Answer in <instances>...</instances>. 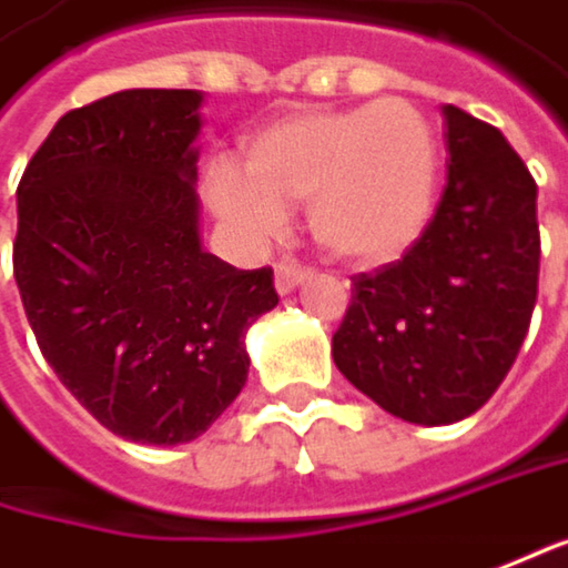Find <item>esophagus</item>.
Returning <instances> with one entry per match:
<instances>
[{
    "label": "esophagus",
    "mask_w": 568,
    "mask_h": 568,
    "mask_svg": "<svg viewBox=\"0 0 568 568\" xmlns=\"http://www.w3.org/2000/svg\"><path fill=\"white\" fill-rule=\"evenodd\" d=\"M306 274H310L306 264L294 262V258H284V262H277V267H274V284H277L281 294H287V291H294L304 281Z\"/></svg>",
    "instance_id": "1"
}]
</instances>
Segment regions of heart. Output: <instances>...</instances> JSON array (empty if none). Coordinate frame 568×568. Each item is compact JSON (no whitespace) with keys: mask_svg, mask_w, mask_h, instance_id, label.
<instances>
[{"mask_svg":"<svg viewBox=\"0 0 568 568\" xmlns=\"http://www.w3.org/2000/svg\"><path fill=\"white\" fill-rule=\"evenodd\" d=\"M206 196L252 242L281 232L284 206L310 203L313 235L333 255L387 262L407 252L433 216L436 142L404 100L294 112L248 144V174L213 164Z\"/></svg>","mask_w":568,"mask_h":568,"instance_id":"obj_1","label":"heart"}]
</instances>
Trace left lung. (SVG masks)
Listing matches in <instances>:
<instances>
[{"label":"left lung","mask_w":568,"mask_h":568,"mask_svg":"<svg viewBox=\"0 0 568 568\" xmlns=\"http://www.w3.org/2000/svg\"><path fill=\"white\" fill-rule=\"evenodd\" d=\"M446 115L449 181L420 239L352 277L333 362L407 424H456L510 372L540 281L537 183L488 122Z\"/></svg>","instance_id":"obj_1"}]
</instances>
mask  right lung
<instances>
[{
	"label": "right lung",
	"instance_id": "1",
	"mask_svg": "<svg viewBox=\"0 0 568 568\" xmlns=\"http://www.w3.org/2000/svg\"><path fill=\"white\" fill-rule=\"evenodd\" d=\"M196 90H122L70 109L19 181L12 271L63 387L122 439L200 436L248 378L245 329L274 271L200 248Z\"/></svg>",
	"mask_w": 568,
	"mask_h": 568
}]
</instances>
